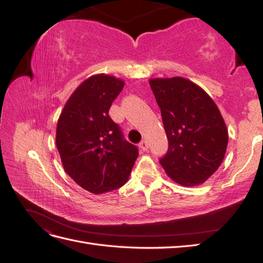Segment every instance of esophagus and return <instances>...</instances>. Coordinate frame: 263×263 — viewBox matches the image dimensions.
Instances as JSON below:
<instances>
[{"label": "esophagus", "instance_id": "obj_1", "mask_svg": "<svg viewBox=\"0 0 263 263\" xmlns=\"http://www.w3.org/2000/svg\"><path fill=\"white\" fill-rule=\"evenodd\" d=\"M139 147L145 151V150H147L149 148V145H148V142L146 140H142L140 144H139Z\"/></svg>", "mask_w": 263, "mask_h": 263}]
</instances>
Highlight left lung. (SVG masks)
I'll list each match as a JSON object with an SVG mask.
<instances>
[{
  "mask_svg": "<svg viewBox=\"0 0 263 263\" xmlns=\"http://www.w3.org/2000/svg\"><path fill=\"white\" fill-rule=\"evenodd\" d=\"M149 84L169 141L159 162L179 184H202L219 168L228 144L217 105L202 87L184 78L151 79Z\"/></svg>",
  "mask_w": 263,
  "mask_h": 263,
  "instance_id": "1",
  "label": "left lung"
}]
</instances>
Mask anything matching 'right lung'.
<instances>
[{"instance_id": "obj_1", "label": "right lung", "mask_w": 263, "mask_h": 263, "mask_svg": "<svg viewBox=\"0 0 263 263\" xmlns=\"http://www.w3.org/2000/svg\"><path fill=\"white\" fill-rule=\"evenodd\" d=\"M123 87L115 77L92 76L71 94L58 119L55 145L63 168L93 194L123 186L138 157V148L108 115Z\"/></svg>"}]
</instances>
